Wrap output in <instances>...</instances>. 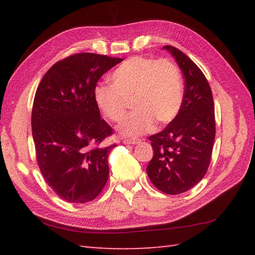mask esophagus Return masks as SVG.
<instances>
[{
  "label": "esophagus",
  "instance_id": "esophagus-1",
  "mask_svg": "<svg viewBox=\"0 0 255 255\" xmlns=\"http://www.w3.org/2000/svg\"><path fill=\"white\" fill-rule=\"evenodd\" d=\"M123 142L125 144H137L140 142L139 139H124Z\"/></svg>",
  "mask_w": 255,
  "mask_h": 255
}]
</instances>
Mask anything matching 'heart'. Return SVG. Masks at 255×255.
<instances>
[{
    "instance_id": "b5f03b06",
    "label": "heart",
    "mask_w": 255,
    "mask_h": 255,
    "mask_svg": "<svg viewBox=\"0 0 255 255\" xmlns=\"http://www.w3.org/2000/svg\"><path fill=\"white\" fill-rule=\"evenodd\" d=\"M112 86L97 85L94 102L102 115L119 123L131 103L134 111L118 126L124 137H138L174 119L182 107L184 84L180 69L169 59L132 57L111 74Z\"/></svg>"
}]
</instances>
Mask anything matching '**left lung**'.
Segmentation results:
<instances>
[{
    "label": "left lung",
    "instance_id": "obj_1",
    "mask_svg": "<svg viewBox=\"0 0 255 255\" xmlns=\"http://www.w3.org/2000/svg\"><path fill=\"white\" fill-rule=\"evenodd\" d=\"M185 78L182 107L163 130L149 137L153 148L147 173L161 192H187L203 180L211 160L216 134L213 93L196 64L177 48L164 46Z\"/></svg>",
    "mask_w": 255,
    "mask_h": 255
}]
</instances>
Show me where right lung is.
<instances>
[{"label": "right lung", "instance_id": "1", "mask_svg": "<svg viewBox=\"0 0 255 255\" xmlns=\"http://www.w3.org/2000/svg\"><path fill=\"white\" fill-rule=\"evenodd\" d=\"M123 61L91 52L56 62L38 85L31 111L36 160L52 191L69 203L95 199L108 180V154L102 142L113 129L94 102L97 81Z\"/></svg>", "mask_w": 255, "mask_h": 255}]
</instances>
